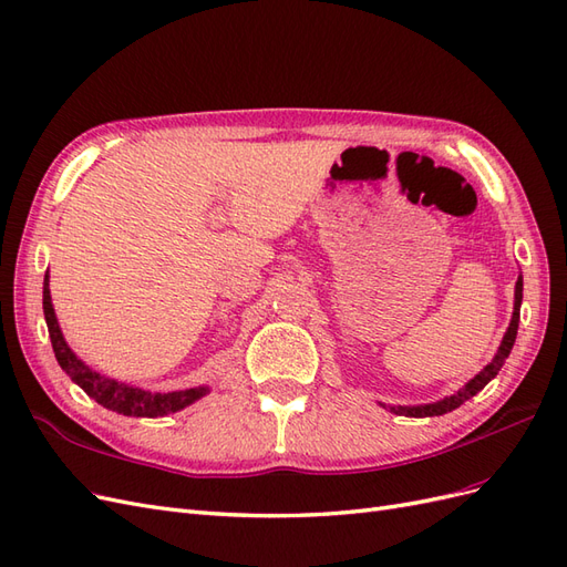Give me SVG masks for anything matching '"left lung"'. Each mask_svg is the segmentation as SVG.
<instances>
[{"label":"left lung","instance_id":"1","mask_svg":"<svg viewBox=\"0 0 567 567\" xmlns=\"http://www.w3.org/2000/svg\"><path fill=\"white\" fill-rule=\"evenodd\" d=\"M520 302H523V277H518L516 281V302H513V317H511V323L508 329L504 333V340L499 350H496L492 362L480 371L475 379H471L466 385H463L458 392L450 394V398H444L440 402H433V404H419V406H385L390 409L392 414H400V416H411V419H425V416H442L447 414V411H454L456 406H461L466 400H471L473 394H477L480 390H483L496 373L502 371L506 357L511 354L513 350V342H516V336H518V321H520Z\"/></svg>","mask_w":567,"mask_h":567}]
</instances>
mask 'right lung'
Returning a JSON list of instances; mask_svg holds the SVG:
<instances>
[{
  "label": "right lung",
  "mask_w": 567,
  "mask_h": 567,
  "mask_svg": "<svg viewBox=\"0 0 567 567\" xmlns=\"http://www.w3.org/2000/svg\"><path fill=\"white\" fill-rule=\"evenodd\" d=\"M42 307H44V319H47V329H49V338H51V348H54V354H56V362L61 364V369L68 375H71V381L78 383L101 406L117 411V414H123V416L158 419V416L175 414V411L194 404L196 400L203 398V394H208V388L205 385L177 390V392H148L142 388L117 383L113 379H106V375L92 371L87 364L82 362V359L75 357V352L71 348H68V342L59 329L54 305H51V293H49V274L44 277Z\"/></svg>",
  "instance_id": "add662e5"
}]
</instances>
